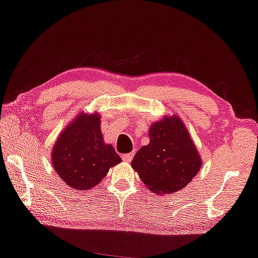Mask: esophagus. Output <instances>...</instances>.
I'll use <instances>...</instances> for the list:
<instances>
[{
    "label": "esophagus",
    "instance_id": "34e87169",
    "mask_svg": "<svg viewBox=\"0 0 258 258\" xmlns=\"http://www.w3.org/2000/svg\"><path fill=\"white\" fill-rule=\"evenodd\" d=\"M134 154L133 153H129V154H123L122 155V160H123L124 162H130L133 160Z\"/></svg>",
    "mask_w": 258,
    "mask_h": 258
}]
</instances>
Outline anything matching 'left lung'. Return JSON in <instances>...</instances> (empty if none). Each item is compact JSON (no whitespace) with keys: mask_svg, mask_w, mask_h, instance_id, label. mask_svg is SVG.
<instances>
[{"mask_svg":"<svg viewBox=\"0 0 258 258\" xmlns=\"http://www.w3.org/2000/svg\"><path fill=\"white\" fill-rule=\"evenodd\" d=\"M149 137V145L135 154L134 170L153 193L169 194L183 189L202 163L183 121L176 115L164 116L152 124Z\"/></svg>","mask_w":258,"mask_h":258,"instance_id":"obj_1","label":"left lung"}]
</instances>
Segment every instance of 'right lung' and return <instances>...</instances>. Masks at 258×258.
<instances>
[{
  "label": "right lung",
  "mask_w": 258,
  "mask_h": 258,
  "mask_svg": "<svg viewBox=\"0 0 258 258\" xmlns=\"http://www.w3.org/2000/svg\"><path fill=\"white\" fill-rule=\"evenodd\" d=\"M51 159L66 185L81 191L97 186L109 168L121 162L113 146L105 144L97 113H80L66 126L54 143Z\"/></svg>",
  "instance_id": "right-lung-1"
}]
</instances>
